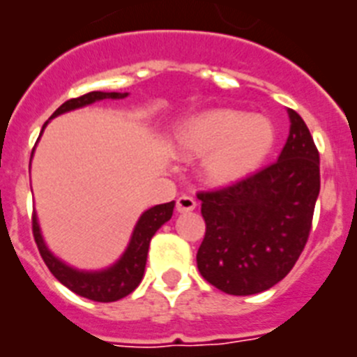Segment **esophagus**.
Instances as JSON below:
<instances>
[{"mask_svg":"<svg viewBox=\"0 0 357 357\" xmlns=\"http://www.w3.org/2000/svg\"><path fill=\"white\" fill-rule=\"evenodd\" d=\"M195 206H197V201L192 195H181L176 199V210L178 212H192Z\"/></svg>","mask_w":357,"mask_h":357,"instance_id":"obj_1","label":"esophagus"}]
</instances>
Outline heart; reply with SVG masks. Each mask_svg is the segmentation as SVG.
I'll list each match as a JSON object with an SVG mask.
<instances>
[{"instance_id":"b5f03b06","label":"heart","mask_w":357,"mask_h":357,"mask_svg":"<svg viewBox=\"0 0 357 357\" xmlns=\"http://www.w3.org/2000/svg\"><path fill=\"white\" fill-rule=\"evenodd\" d=\"M182 153L204 160V175L214 184H231L261 167L275 145V128L264 115L214 109L184 124Z\"/></svg>"}]
</instances>
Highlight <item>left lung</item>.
Returning <instances> with one entry per match:
<instances>
[{
  "label": "left lung",
  "mask_w": 357,
  "mask_h": 357,
  "mask_svg": "<svg viewBox=\"0 0 357 357\" xmlns=\"http://www.w3.org/2000/svg\"><path fill=\"white\" fill-rule=\"evenodd\" d=\"M291 134L273 164L227 186L197 192L204 238L197 268L233 296L268 291L296 264L313 225L320 156L294 109Z\"/></svg>",
  "instance_id": "8db88e82"
}]
</instances>
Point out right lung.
Here are the masks:
<instances>
[{
	"label": "right lung",
	"mask_w": 357,
	"mask_h": 357,
	"mask_svg": "<svg viewBox=\"0 0 357 357\" xmlns=\"http://www.w3.org/2000/svg\"><path fill=\"white\" fill-rule=\"evenodd\" d=\"M121 93H102V91H91L87 95H82L78 98H70L65 104H61L54 112L52 117H57L61 113L70 112L76 107L87 106L96 100H104V98H124ZM46 124V123H44ZM173 208H175V201L164 204H156L153 208H149L139 222L135 225L132 240H130L128 250L124 251L121 261L112 266L109 270L104 272H78L74 268L66 266L59 259H55L44 245V240L38 231L37 218H31L33 225V238L38 248V253L46 262V266L57 281L65 284L66 289L79 294V296L93 300V302H117L121 298L128 296L130 292L135 291V287L141 283L143 272H145V264H147V253L149 244L154 233L158 231L165 222H169L173 216Z\"/></svg>",
	"instance_id": "1"
}]
</instances>
